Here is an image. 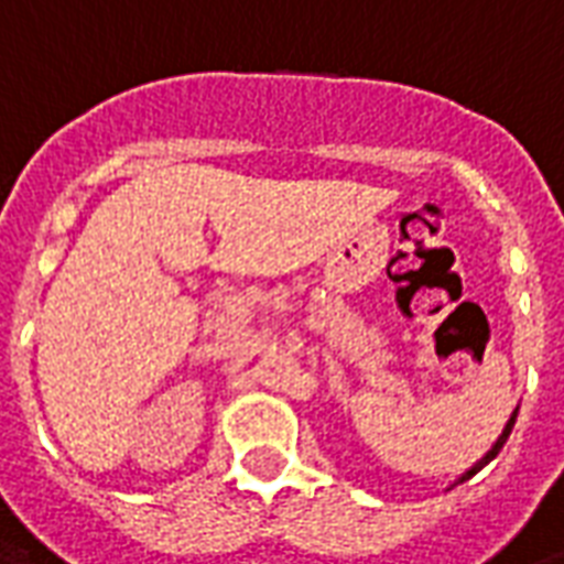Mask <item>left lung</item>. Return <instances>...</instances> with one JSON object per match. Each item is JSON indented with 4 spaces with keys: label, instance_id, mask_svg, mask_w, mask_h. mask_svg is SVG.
Returning a JSON list of instances; mask_svg holds the SVG:
<instances>
[{
    "label": "left lung",
    "instance_id": "left-lung-1",
    "mask_svg": "<svg viewBox=\"0 0 564 564\" xmlns=\"http://www.w3.org/2000/svg\"><path fill=\"white\" fill-rule=\"evenodd\" d=\"M513 420H517V411H513V416H510L508 425H505V432H501V437H498L496 444H492V449H489V453H486L484 459H480V462H477V465H474L471 471H465V474H462V480H468V477H471V474H477V471H480V468H484L486 462H492V459H496V456H498V449L505 447V441H508L510 429H513Z\"/></svg>",
    "mask_w": 564,
    "mask_h": 564
}]
</instances>
